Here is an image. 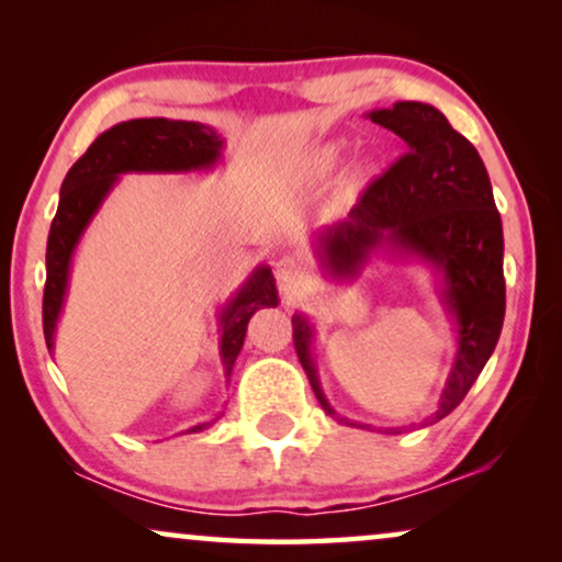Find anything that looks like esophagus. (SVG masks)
<instances>
[{
    "label": "esophagus",
    "mask_w": 562,
    "mask_h": 562,
    "mask_svg": "<svg viewBox=\"0 0 562 562\" xmlns=\"http://www.w3.org/2000/svg\"><path fill=\"white\" fill-rule=\"evenodd\" d=\"M276 279H279L281 291L291 294V291H296L304 283L306 263L299 256H283L279 258V263H276Z\"/></svg>",
    "instance_id": "esophagus-1"
}]
</instances>
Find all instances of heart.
<instances>
[{"mask_svg": "<svg viewBox=\"0 0 562 562\" xmlns=\"http://www.w3.org/2000/svg\"><path fill=\"white\" fill-rule=\"evenodd\" d=\"M337 153H340V145L329 143V145H325V148L319 150V160H322V164H333V160L337 158Z\"/></svg>", "mask_w": 562, "mask_h": 562, "instance_id": "obj_1", "label": "heart"}]
</instances>
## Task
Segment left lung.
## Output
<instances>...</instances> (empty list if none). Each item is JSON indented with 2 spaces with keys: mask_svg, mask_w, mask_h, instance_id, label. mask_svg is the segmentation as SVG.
I'll list each match as a JSON object with an SVG mask.
<instances>
[{
  "mask_svg": "<svg viewBox=\"0 0 562 562\" xmlns=\"http://www.w3.org/2000/svg\"><path fill=\"white\" fill-rule=\"evenodd\" d=\"M366 117L402 137L406 153L368 187L348 217L314 233V260L335 283L360 279L379 252L429 268L437 304L456 333V358L432 414V422H440L463 402L502 335V214L479 150L437 106L396 102ZM291 325L299 363L322 409L345 427L373 429L337 414L325 396L314 363V319L296 312Z\"/></svg>",
  "mask_w": 562,
  "mask_h": 562,
  "instance_id": "8db88e82",
  "label": "left lung"
}]
</instances>
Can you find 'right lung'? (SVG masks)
Here are the masks:
<instances>
[{
	"label": "right lung",
	"mask_w": 562,
	"mask_h": 562,
	"mask_svg": "<svg viewBox=\"0 0 562 562\" xmlns=\"http://www.w3.org/2000/svg\"><path fill=\"white\" fill-rule=\"evenodd\" d=\"M222 150H225V137L204 122L143 117L104 130L76 160L60 183L58 212L50 222L48 250H45L43 333L50 352L56 350V329L66 304L74 252L91 220L120 183V176L210 173L220 166ZM263 306H279V291H276L271 266L260 263L217 312L220 363L227 383L243 350L248 322ZM222 414L210 422H199L183 432H204Z\"/></svg>",
	"instance_id": "obj_1"
}]
</instances>
